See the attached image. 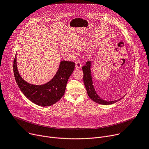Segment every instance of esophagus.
I'll return each mask as SVG.
<instances>
[{"label": "esophagus", "mask_w": 149, "mask_h": 149, "mask_svg": "<svg viewBox=\"0 0 149 149\" xmlns=\"http://www.w3.org/2000/svg\"><path fill=\"white\" fill-rule=\"evenodd\" d=\"M81 63L79 61H77L76 62V68L77 69H80L81 68Z\"/></svg>", "instance_id": "obj_1"}]
</instances>
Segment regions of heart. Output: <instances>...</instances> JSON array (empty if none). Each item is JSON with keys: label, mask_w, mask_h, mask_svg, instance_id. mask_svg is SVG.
<instances>
[{"label": "heart", "mask_w": 149, "mask_h": 149, "mask_svg": "<svg viewBox=\"0 0 149 149\" xmlns=\"http://www.w3.org/2000/svg\"><path fill=\"white\" fill-rule=\"evenodd\" d=\"M88 42H89V41L88 39H81L76 44V48L78 50H81L87 47ZM72 50L73 53H74V54L76 53V52L74 49H72Z\"/></svg>", "instance_id": "1"}]
</instances>
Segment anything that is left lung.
I'll use <instances>...</instances> for the list:
<instances>
[{"label": "left lung", "mask_w": 149, "mask_h": 149, "mask_svg": "<svg viewBox=\"0 0 149 149\" xmlns=\"http://www.w3.org/2000/svg\"><path fill=\"white\" fill-rule=\"evenodd\" d=\"M91 63V61L87 62L86 63V65L83 66L82 68V70L83 72V81L88 97L95 102L103 105L111 104L121 100L124 96L120 99L113 101H106L103 100L101 97H99V96L97 94L96 92L95 91V89L93 84V80L91 70L92 66Z\"/></svg>", "instance_id": "8db88e82"}]
</instances>
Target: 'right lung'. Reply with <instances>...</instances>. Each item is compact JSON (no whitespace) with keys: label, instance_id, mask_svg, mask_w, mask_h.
Here are the masks:
<instances>
[{"label":"right lung","instance_id":"add662e5","mask_svg":"<svg viewBox=\"0 0 149 149\" xmlns=\"http://www.w3.org/2000/svg\"><path fill=\"white\" fill-rule=\"evenodd\" d=\"M73 62L62 61L57 72L49 82L42 85L30 84L19 74L16 64V54L13 61V72L16 81L24 95L33 103L45 107L52 106L65 94L67 82L74 69Z\"/></svg>","mask_w":149,"mask_h":149}]
</instances>
